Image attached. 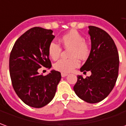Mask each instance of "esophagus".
Returning <instances> with one entry per match:
<instances>
[{
	"instance_id": "esophagus-1",
	"label": "esophagus",
	"mask_w": 126,
	"mask_h": 126,
	"mask_svg": "<svg viewBox=\"0 0 126 126\" xmlns=\"http://www.w3.org/2000/svg\"><path fill=\"white\" fill-rule=\"evenodd\" d=\"M66 76H67V74H66V73H61V77H65Z\"/></svg>"
}]
</instances>
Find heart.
Segmentation results:
<instances>
[{"instance_id":"heart-1","label":"heart","mask_w":126,"mask_h":126,"mask_svg":"<svg viewBox=\"0 0 126 126\" xmlns=\"http://www.w3.org/2000/svg\"><path fill=\"white\" fill-rule=\"evenodd\" d=\"M60 41L64 47L70 48L69 51L70 59H62L54 65V68L62 73H68L79 65L78 58L84 59L88 57L90 49L88 44L85 41L84 37L77 30H71L61 36ZM49 56L53 60L59 58L62 48L61 45L55 41L50 42L48 45Z\"/></svg>"}]
</instances>
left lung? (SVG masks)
<instances>
[{"mask_svg": "<svg viewBox=\"0 0 126 126\" xmlns=\"http://www.w3.org/2000/svg\"><path fill=\"white\" fill-rule=\"evenodd\" d=\"M92 47L81 72L90 71L91 76L83 79L78 76L74 86L76 94L90 103L100 102L110 94L116 83L119 58L113 39L106 31L89 26Z\"/></svg>", "mask_w": 126, "mask_h": 126, "instance_id": "obj_1", "label": "left lung"}]
</instances>
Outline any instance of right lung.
I'll return each mask as SVG.
<instances>
[{
	"mask_svg": "<svg viewBox=\"0 0 126 126\" xmlns=\"http://www.w3.org/2000/svg\"><path fill=\"white\" fill-rule=\"evenodd\" d=\"M53 31L31 28L16 40L9 56V73L18 96L26 105L40 108L55 96L61 73L52 70L46 76L38 74L41 67L50 68L48 45L54 38Z\"/></svg>",
	"mask_w": 126,
	"mask_h": 126,
	"instance_id": "obj_1",
	"label": "right lung"
}]
</instances>
